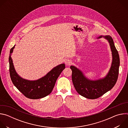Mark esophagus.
Returning a JSON list of instances; mask_svg holds the SVG:
<instances>
[{
    "mask_svg": "<svg viewBox=\"0 0 128 128\" xmlns=\"http://www.w3.org/2000/svg\"><path fill=\"white\" fill-rule=\"evenodd\" d=\"M65 64L67 65V66H69L71 64V61L69 60V59H67L65 61Z\"/></svg>",
    "mask_w": 128,
    "mask_h": 128,
    "instance_id": "obj_1",
    "label": "esophagus"
}]
</instances>
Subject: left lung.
I'll use <instances>...</instances> for the list:
<instances>
[{
  "label": "left lung",
  "mask_w": 128,
  "mask_h": 128,
  "mask_svg": "<svg viewBox=\"0 0 128 128\" xmlns=\"http://www.w3.org/2000/svg\"><path fill=\"white\" fill-rule=\"evenodd\" d=\"M104 38L109 42L112 52V61L111 67L106 76L102 78L90 80L86 78L83 72L74 66L71 65L72 80L78 93L81 96L90 99H95L101 97L110 90L118 80L120 57L114 40L110 35H101L97 38Z\"/></svg>",
  "instance_id": "obj_1"
}]
</instances>
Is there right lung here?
<instances>
[{
    "label": "right lung",
    "instance_id": "obj_1",
    "mask_svg": "<svg viewBox=\"0 0 128 128\" xmlns=\"http://www.w3.org/2000/svg\"><path fill=\"white\" fill-rule=\"evenodd\" d=\"M14 46L10 50L8 59L10 76L14 86L25 97L29 99H38L48 95L52 92L58 78L65 69V64H61L54 67L45 76L38 80L24 79L16 71L11 57Z\"/></svg>",
    "mask_w": 128,
    "mask_h": 128
}]
</instances>
